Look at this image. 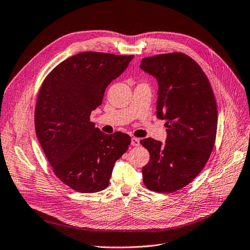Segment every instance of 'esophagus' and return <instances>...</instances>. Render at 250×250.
<instances>
[{
	"label": "esophagus",
	"mask_w": 250,
	"mask_h": 250,
	"mask_svg": "<svg viewBox=\"0 0 250 250\" xmlns=\"http://www.w3.org/2000/svg\"><path fill=\"white\" fill-rule=\"evenodd\" d=\"M132 145L133 146H139L140 145V139H138V138H132Z\"/></svg>",
	"instance_id": "34e87169"
}]
</instances>
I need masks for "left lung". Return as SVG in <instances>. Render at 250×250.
I'll return each instance as SVG.
<instances>
[{
    "mask_svg": "<svg viewBox=\"0 0 250 250\" xmlns=\"http://www.w3.org/2000/svg\"><path fill=\"white\" fill-rule=\"evenodd\" d=\"M140 68L158 83L156 115L165 119L166 144L141 140L150 153L143 167L145 186L171 193L196 178L212 151L218 109L209 81L199 65L183 53L143 58Z\"/></svg>",
    "mask_w": 250,
    "mask_h": 250,
    "instance_id": "1",
    "label": "left lung"
}]
</instances>
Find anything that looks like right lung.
Returning a JSON list of instances; mask_svg holds the SVG:
<instances>
[{
	"mask_svg": "<svg viewBox=\"0 0 250 250\" xmlns=\"http://www.w3.org/2000/svg\"><path fill=\"white\" fill-rule=\"evenodd\" d=\"M131 56L83 52L62 61L42 83L35 111L39 142L62 183L82 193L107 188L115 161L131 137L106 135L90 122L105 90L118 78Z\"/></svg>",
	"mask_w": 250,
	"mask_h": 250,
	"instance_id": "obj_1",
	"label": "right lung"
}]
</instances>
